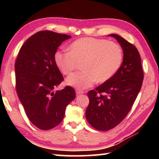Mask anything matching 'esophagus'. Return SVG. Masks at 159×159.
I'll list each match as a JSON object with an SVG mask.
<instances>
[{"instance_id":"esophagus-1","label":"esophagus","mask_w":159,"mask_h":159,"mask_svg":"<svg viewBox=\"0 0 159 159\" xmlns=\"http://www.w3.org/2000/svg\"><path fill=\"white\" fill-rule=\"evenodd\" d=\"M76 93L77 95H81V94H83V93H84V92H83V91H82V90H76Z\"/></svg>"}]
</instances>
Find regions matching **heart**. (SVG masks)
Here are the masks:
<instances>
[{
    "label": "heart",
    "instance_id": "b5f03b06",
    "mask_svg": "<svg viewBox=\"0 0 159 159\" xmlns=\"http://www.w3.org/2000/svg\"><path fill=\"white\" fill-rule=\"evenodd\" d=\"M69 51L57 50L53 59L58 69L64 75L74 71L78 63L82 62L83 71L66 78L67 85L79 89H85L109 80L121 65L122 49L118 44L107 40L81 38L71 43Z\"/></svg>",
    "mask_w": 159,
    "mask_h": 159
}]
</instances>
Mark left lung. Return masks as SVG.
<instances>
[{
  "label": "left lung",
  "mask_w": 159,
  "mask_h": 159,
  "mask_svg": "<svg viewBox=\"0 0 159 159\" xmlns=\"http://www.w3.org/2000/svg\"><path fill=\"white\" fill-rule=\"evenodd\" d=\"M122 48L123 60L114 76L88 93L89 105L85 111L88 123L96 130L107 131L124 119L138 97L144 79L138 50L117 34H109Z\"/></svg>",
  "instance_id": "obj_1"
}]
</instances>
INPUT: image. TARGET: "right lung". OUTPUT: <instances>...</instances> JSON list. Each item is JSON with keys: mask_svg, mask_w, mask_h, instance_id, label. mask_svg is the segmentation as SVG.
Here are the masks:
<instances>
[{"mask_svg": "<svg viewBox=\"0 0 159 159\" xmlns=\"http://www.w3.org/2000/svg\"><path fill=\"white\" fill-rule=\"evenodd\" d=\"M71 37L48 30L37 32L23 44L16 60L19 99L29 120L41 130L60 124L67 105L76 97L70 86L54 92L64 79L54 61V53Z\"/></svg>", "mask_w": 159, "mask_h": 159, "instance_id": "add662e5", "label": "right lung"}]
</instances>
